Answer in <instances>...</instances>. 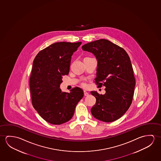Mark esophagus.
I'll return each mask as SVG.
<instances>
[{
    "label": "esophagus",
    "instance_id": "34e87169",
    "mask_svg": "<svg viewBox=\"0 0 161 161\" xmlns=\"http://www.w3.org/2000/svg\"><path fill=\"white\" fill-rule=\"evenodd\" d=\"M84 95L85 96H88V95H89V93H88V92H86V91H84Z\"/></svg>",
    "mask_w": 161,
    "mask_h": 161
}]
</instances>
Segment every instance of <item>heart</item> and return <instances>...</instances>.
Segmentation results:
<instances>
[{
    "label": "heart",
    "instance_id": "b5f03b06",
    "mask_svg": "<svg viewBox=\"0 0 161 161\" xmlns=\"http://www.w3.org/2000/svg\"><path fill=\"white\" fill-rule=\"evenodd\" d=\"M81 86L83 87H87V84H86V82H82V83H81Z\"/></svg>",
    "mask_w": 161,
    "mask_h": 161
}]
</instances>
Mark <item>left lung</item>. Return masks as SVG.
Returning <instances> with one entry per match:
<instances>
[{"label":"left lung","mask_w":161,"mask_h":161,"mask_svg":"<svg viewBox=\"0 0 161 161\" xmlns=\"http://www.w3.org/2000/svg\"><path fill=\"white\" fill-rule=\"evenodd\" d=\"M97 60L98 87H106L105 95L92 91L96 98L91 111L94 118L106 123L118 120L127 111L133 101L135 79L130 58L125 50L106 39L83 45Z\"/></svg>","instance_id":"left-lung-1"}]
</instances>
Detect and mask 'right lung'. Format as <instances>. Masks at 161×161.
Instances as JSON below:
<instances>
[{
  "mask_svg": "<svg viewBox=\"0 0 161 161\" xmlns=\"http://www.w3.org/2000/svg\"><path fill=\"white\" fill-rule=\"evenodd\" d=\"M82 42H60L42 50L34 59L30 78L32 103L47 123L60 125L72 119L77 103L84 96L81 88L70 93L59 88L63 76L69 72L73 53Z\"/></svg>",
  "mask_w": 161,
  "mask_h": 161,
  "instance_id": "right-lung-1",
  "label": "right lung"
}]
</instances>
